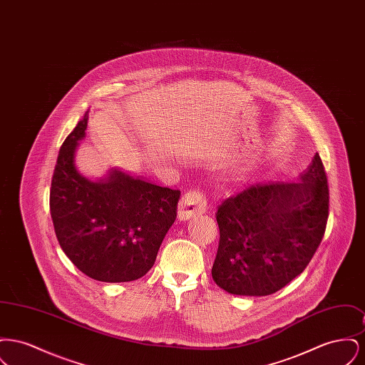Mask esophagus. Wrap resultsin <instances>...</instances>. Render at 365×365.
I'll use <instances>...</instances> for the list:
<instances>
[{"label": "esophagus", "mask_w": 365, "mask_h": 365, "mask_svg": "<svg viewBox=\"0 0 365 365\" xmlns=\"http://www.w3.org/2000/svg\"><path fill=\"white\" fill-rule=\"evenodd\" d=\"M207 212V198L198 190L186 192L178 207V216L180 220H189L197 215H202Z\"/></svg>", "instance_id": "34e87169"}]
</instances>
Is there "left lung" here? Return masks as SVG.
<instances>
[{"label":"left lung","instance_id":"8db88e82","mask_svg":"<svg viewBox=\"0 0 365 365\" xmlns=\"http://www.w3.org/2000/svg\"><path fill=\"white\" fill-rule=\"evenodd\" d=\"M327 217V176L316 153L297 182L256 183L219 205L212 278L230 294L277 293L312 260Z\"/></svg>","mask_w":365,"mask_h":365}]
</instances>
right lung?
I'll return each mask as SVG.
<instances>
[{
	"label": "right lung",
	"instance_id": "add662e5",
	"mask_svg": "<svg viewBox=\"0 0 365 365\" xmlns=\"http://www.w3.org/2000/svg\"><path fill=\"white\" fill-rule=\"evenodd\" d=\"M87 119L60 148L51 187V215L63 252L88 278L108 283L142 278L174 225L180 191L110 168L100 180L75 165Z\"/></svg>",
	"mask_w": 365,
	"mask_h": 365
}]
</instances>
